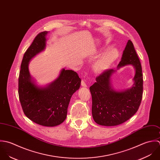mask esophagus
Returning <instances> with one entry per match:
<instances>
[{
	"label": "esophagus",
	"instance_id": "esophagus-1",
	"mask_svg": "<svg viewBox=\"0 0 160 160\" xmlns=\"http://www.w3.org/2000/svg\"><path fill=\"white\" fill-rule=\"evenodd\" d=\"M81 85H82V87H87V84H86V83H85V82L84 81V80H82Z\"/></svg>",
	"mask_w": 160,
	"mask_h": 160
}]
</instances>
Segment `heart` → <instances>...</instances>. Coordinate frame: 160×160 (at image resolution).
<instances>
[{"label": "heart", "instance_id": "b5f03b06", "mask_svg": "<svg viewBox=\"0 0 160 160\" xmlns=\"http://www.w3.org/2000/svg\"><path fill=\"white\" fill-rule=\"evenodd\" d=\"M102 50V49H101ZM119 51L116 48H110L102 53L93 64L94 71L101 73L107 70L119 58Z\"/></svg>", "mask_w": 160, "mask_h": 160}]
</instances>
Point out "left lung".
Here are the masks:
<instances>
[{"label": "left lung", "instance_id": "8db88e82", "mask_svg": "<svg viewBox=\"0 0 160 160\" xmlns=\"http://www.w3.org/2000/svg\"><path fill=\"white\" fill-rule=\"evenodd\" d=\"M132 65L135 68L134 82L130 88L117 91L112 87L111 77L116 72L108 69L97 77L90 87L92 96V116L95 122L104 126H115L128 120L138 111L143 94L142 66L130 40L123 51L119 68Z\"/></svg>", "mask_w": 160, "mask_h": 160}]
</instances>
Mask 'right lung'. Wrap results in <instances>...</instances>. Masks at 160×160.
I'll list each match as a JSON object with an SVG mask.
<instances>
[{"label":"right lung","mask_w":160,"mask_h":160,"mask_svg":"<svg viewBox=\"0 0 160 160\" xmlns=\"http://www.w3.org/2000/svg\"><path fill=\"white\" fill-rule=\"evenodd\" d=\"M48 32L39 33L24 54L18 77V95L28 118L39 125L54 127L65 120L70 98L79 89L81 79L73 70L62 68L51 83L39 87L35 83L29 71V62L46 48Z\"/></svg>","instance_id":"add662e5"}]
</instances>
